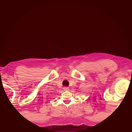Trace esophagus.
I'll use <instances>...</instances> for the list:
<instances>
[{
	"instance_id": "1",
	"label": "esophagus",
	"mask_w": 132,
	"mask_h": 132,
	"mask_svg": "<svg viewBox=\"0 0 132 132\" xmlns=\"http://www.w3.org/2000/svg\"><path fill=\"white\" fill-rule=\"evenodd\" d=\"M63 89L64 91H66V90H68L69 89V87H63Z\"/></svg>"
}]
</instances>
